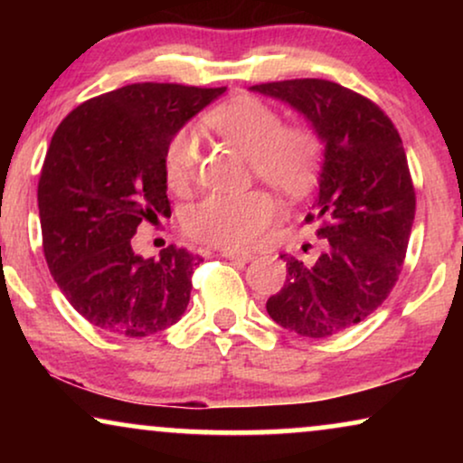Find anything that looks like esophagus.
Returning a JSON list of instances; mask_svg holds the SVG:
<instances>
[{
	"mask_svg": "<svg viewBox=\"0 0 463 463\" xmlns=\"http://www.w3.org/2000/svg\"><path fill=\"white\" fill-rule=\"evenodd\" d=\"M221 255H223L225 259H232V261H242V263H249V261H252V255H250V252H240V250H230V249H225V250H221Z\"/></svg>",
	"mask_w": 463,
	"mask_h": 463,
	"instance_id": "esophagus-1",
	"label": "esophagus"
}]
</instances>
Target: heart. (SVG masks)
Returning a JSON list of instances; mask_svg holds the SVG:
<instances>
[{
    "label": "heart",
    "instance_id": "obj_1",
    "mask_svg": "<svg viewBox=\"0 0 463 463\" xmlns=\"http://www.w3.org/2000/svg\"><path fill=\"white\" fill-rule=\"evenodd\" d=\"M211 128L252 162L259 179L282 194L306 195L314 187L322 166V138L307 126L284 128L280 111L263 100L240 97L221 105L208 118ZM200 141L194 130H181L168 143L164 175L168 187L185 194L195 179ZM278 214V204L268 192L214 194L192 206L183 219L187 233L202 242L227 249H249Z\"/></svg>",
    "mask_w": 463,
    "mask_h": 463
}]
</instances>
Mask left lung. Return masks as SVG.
<instances>
[{"label": "left lung", "instance_id": "8db88e82", "mask_svg": "<svg viewBox=\"0 0 463 463\" xmlns=\"http://www.w3.org/2000/svg\"><path fill=\"white\" fill-rule=\"evenodd\" d=\"M307 119L325 145L318 198L307 214L325 250L312 265L287 261V282L268 299L278 325L322 339L363 322L388 299L415 219L407 154L390 118L328 80L250 86Z\"/></svg>", "mask_w": 463, "mask_h": 463}]
</instances>
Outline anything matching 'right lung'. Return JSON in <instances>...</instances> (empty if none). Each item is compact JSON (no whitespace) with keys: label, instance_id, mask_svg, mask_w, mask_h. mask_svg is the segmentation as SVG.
<instances>
[{"label":"right lung","instance_id":"add662e5","mask_svg":"<svg viewBox=\"0 0 463 463\" xmlns=\"http://www.w3.org/2000/svg\"><path fill=\"white\" fill-rule=\"evenodd\" d=\"M225 88L130 84L73 109L43 160L37 206L50 274L100 331L147 337L187 309L202 259L170 244L143 259L130 238L168 217L164 157L173 137Z\"/></svg>","mask_w":463,"mask_h":463}]
</instances>
